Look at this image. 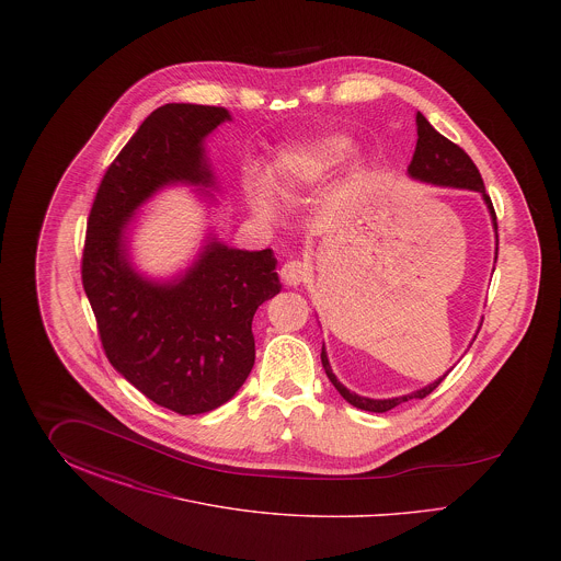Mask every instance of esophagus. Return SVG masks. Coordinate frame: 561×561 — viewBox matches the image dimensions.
Segmentation results:
<instances>
[{"label": "esophagus", "mask_w": 561, "mask_h": 561, "mask_svg": "<svg viewBox=\"0 0 561 561\" xmlns=\"http://www.w3.org/2000/svg\"><path fill=\"white\" fill-rule=\"evenodd\" d=\"M309 275V265L302 263V261H288L284 267H282V279L288 284V286H298L307 279Z\"/></svg>", "instance_id": "obj_1"}]
</instances>
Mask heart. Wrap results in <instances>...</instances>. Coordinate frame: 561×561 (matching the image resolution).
<instances>
[{
	"label": "heart",
	"mask_w": 561,
	"mask_h": 561,
	"mask_svg": "<svg viewBox=\"0 0 561 561\" xmlns=\"http://www.w3.org/2000/svg\"><path fill=\"white\" fill-rule=\"evenodd\" d=\"M355 153L353 140L341 134L320 136L313 140H305L300 145H294L288 151L279 156L275 163V179L277 185L286 193L293 195L300 188L316 187L332 179L341 168L347 165V161ZM250 202L254 210L263 216H273L277 210V199L273 185L265 176H256L250 183Z\"/></svg>",
	"instance_id": "obj_1"
}]
</instances>
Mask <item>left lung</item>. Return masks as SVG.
<instances>
[{
    "instance_id": "obj_1",
    "label": "left lung",
    "mask_w": 561,
    "mask_h": 561,
    "mask_svg": "<svg viewBox=\"0 0 561 561\" xmlns=\"http://www.w3.org/2000/svg\"><path fill=\"white\" fill-rule=\"evenodd\" d=\"M416 130H419V140H416V149H414V156L412 161L408 165V174L416 181H423V183H431V185H444V187H456V188H471V191H478L490 210L492 216V225H494V231L499 229L496 225V213H494V206H492V199L490 195L485 193L483 187V181H481L480 170L478 165L473 163V160L458 147L454 145L453 140H448L446 136L437 133L431 124L427 122V117L423 113H416ZM499 238V236H496ZM496 256H499V248H496ZM496 261V259H494ZM321 366L328 374L330 382L336 387V391L345 398V400L359 408V410H368V412H387L396 405H400L403 401L408 400H423L427 398L428 393L433 389L439 387V382L448 376L444 374L442 378H437L435 382H431L427 387L414 391V393H408V396H401V398H391V400H370V398H362V396H355L351 393L345 385L339 382V378L332 373L330 368V362H328V355H325V348L321 347Z\"/></svg>"
}]
</instances>
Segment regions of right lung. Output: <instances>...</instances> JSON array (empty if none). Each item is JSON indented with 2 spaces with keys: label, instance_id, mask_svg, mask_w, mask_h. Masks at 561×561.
<instances>
[{
  "label": "right lung",
  "instance_id": "1",
  "mask_svg": "<svg viewBox=\"0 0 561 561\" xmlns=\"http://www.w3.org/2000/svg\"><path fill=\"white\" fill-rule=\"evenodd\" d=\"M231 119L225 107L156 108L108 165L88 216L81 282L111 366L176 414L231 400L254 366L252 320L282 290L271 250L210 240L172 282L138 275L126 227L140 204L174 183L213 187L204 138Z\"/></svg>",
  "mask_w": 561,
  "mask_h": 561
}]
</instances>
